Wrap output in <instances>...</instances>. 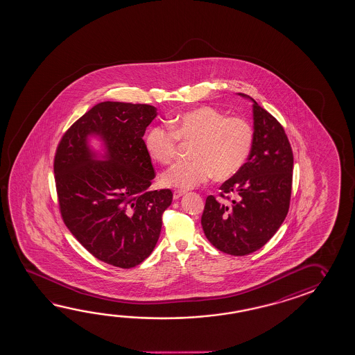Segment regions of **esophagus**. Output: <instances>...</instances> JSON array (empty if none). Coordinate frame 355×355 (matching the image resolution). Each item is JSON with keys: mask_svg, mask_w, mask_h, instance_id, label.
<instances>
[{"mask_svg": "<svg viewBox=\"0 0 355 355\" xmlns=\"http://www.w3.org/2000/svg\"><path fill=\"white\" fill-rule=\"evenodd\" d=\"M182 195H185L184 191H179V190H175L174 193H173V198L174 200H178V198H180Z\"/></svg>", "mask_w": 355, "mask_h": 355, "instance_id": "34e87169", "label": "esophagus"}]
</instances>
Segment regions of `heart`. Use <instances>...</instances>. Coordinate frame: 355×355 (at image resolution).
<instances>
[{
  "mask_svg": "<svg viewBox=\"0 0 355 355\" xmlns=\"http://www.w3.org/2000/svg\"><path fill=\"white\" fill-rule=\"evenodd\" d=\"M168 126L155 125L145 135V148L155 162L168 165L176 157L178 143H193L190 157L162 174L166 187L189 190L214 180L230 179L246 162L252 149L254 132L248 121L212 108L187 110L168 121Z\"/></svg>",
  "mask_w": 355,
  "mask_h": 355,
  "instance_id": "1",
  "label": "heart"
}]
</instances>
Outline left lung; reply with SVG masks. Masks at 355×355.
I'll list each match as a JSON object with an SVG mask.
<instances>
[{"label": "left lung", "mask_w": 355, "mask_h": 355, "mask_svg": "<svg viewBox=\"0 0 355 355\" xmlns=\"http://www.w3.org/2000/svg\"><path fill=\"white\" fill-rule=\"evenodd\" d=\"M243 98L246 94L239 93ZM252 101V149L247 162L221 185L217 200L207 196L201 225L217 250L232 256L254 252L272 239L288 214L293 153L283 126ZM226 193L235 195L231 200Z\"/></svg>", "instance_id": "obj_1"}]
</instances>
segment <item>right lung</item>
Returning <instances> with one entry per match:
<instances>
[{
  "label": "right lung",
  "mask_w": 355,
  "mask_h": 355,
  "mask_svg": "<svg viewBox=\"0 0 355 355\" xmlns=\"http://www.w3.org/2000/svg\"><path fill=\"white\" fill-rule=\"evenodd\" d=\"M157 114L149 104L99 103L64 132L55 151L63 221L88 252L115 267L132 268L150 256L173 201L168 189L149 190L155 173L143 137ZM90 135L105 143L103 161L89 150Z\"/></svg>",
  "instance_id": "right-lung-1"
}]
</instances>
